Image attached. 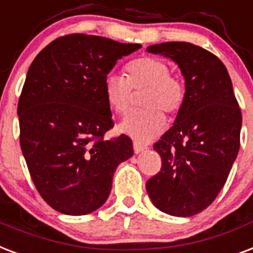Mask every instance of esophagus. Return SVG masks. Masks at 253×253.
<instances>
[{"label":"esophagus","mask_w":253,"mask_h":253,"mask_svg":"<svg viewBox=\"0 0 253 253\" xmlns=\"http://www.w3.org/2000/svg\"><path fill=\"white\" fill-rule=\"evenodd\" d=\"M133 149H134V153L138 154V153H142L144 150H146V146L141 144V142L134 141V142H133Z\"/></svg>","instance_id":"obj_1"}]
</instances>
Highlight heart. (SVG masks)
Segmentation results:
<instances>
[{"label":"heart","instance_id":"obj_1","mask_svg":"<svg viewBox=\"0 0 253 253\" xmlns=\"http://www.w3.org/2000/svg\"><path fill=\"white\" fill-rule=\"evenodd\" d=\"M126 72L128 78L113 72L105 75V100L112 111L124 115L130 108L133 89H148L142 101L146 109L130 112L120 124L125 134L146 142L166 128L164 112L174 115L181 111L185 103V85L178 76L170 74L169 64L156 56H142L129 62Z\"/></svg>","mask_w":253,"mask_h":253}]
</instances>
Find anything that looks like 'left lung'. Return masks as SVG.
<instances>
[{"label": "left lung", "instance_id": "left-lung-1", "mask_svg": "<svg viewBox=\"0 0 253 253\" xmlns=\"http://www.w3.org/2000/svg\"><path fill=\"white\" fill-rule=\"evenodd\" d=\"M170 58L185 78V103L174 125L154 144L161 171L146 182L153 205L173 216H193L222 190L240 148L242 112L226 66L187 42L146 48Z\"/></svg>", "mask_w": 253, "mask_h": 253}]
</instances>
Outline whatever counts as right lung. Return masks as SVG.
<instances>
[{"label": "right lung", "mask_w": 253, "mask_h": 253, "mask_svg": "<svg viewBox=\"0 0 253 253\" xmlns=\"http://www.w3.org/2000/svg\"><path fill=\"white\" fill-rule=\"evenodd\" d=\"M138 48L70 34L47 44L27 71L17 111L21 149L41 197L62 214L103 206L117 166L133 156L128 136L103 138L113 126L103 84L117 60Z\"/></svg>", "instance_id": "add662e5"}]
</instances>
